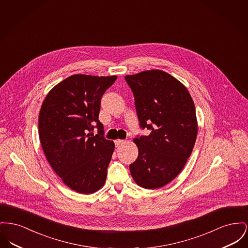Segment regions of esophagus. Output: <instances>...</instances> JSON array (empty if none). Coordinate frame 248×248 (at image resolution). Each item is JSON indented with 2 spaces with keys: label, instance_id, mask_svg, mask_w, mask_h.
<instances>
[{
  "label": "esophagus",
  "instance_id": "obj_1",
  "mask_svg": "<svg viewBox=\"0 0 248 248\" xmlns=\"http://www.w3.org/2000/svg\"><path fill=\"white\" fill-rule=\"evenodd\" d=\"M126 141L125 140H115V144H116L117 147L120 145H123V144H124Z\"/></svg>",
  "mask_w": 248,
  "mask_h": 248
}]
</instances>
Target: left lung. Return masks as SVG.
Instances as JSON below:
<instances>
[{
	"label": "left lung",
	"instance_id": "left-lung-1",
	"mask_svg": "<svg viewBox=\"0 0 248 248\" xmlns=\"http://www.w3.org/2000/svg\"><path fill=\"white\" fill-rule=\"evenodd\" d=\"M133 91L140 124L148 136L135 138L139 156L130 165L136 184L156 189L177 177L193 151L198 121L188 90L158 69L125 76Z\"/></svg>",
	"mask_w": 248,
	"mask_h": 248
}]
</instances>
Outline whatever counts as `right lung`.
<instances>
[{"instance_id": "obj_1", "label": "right lung", "mask_w": 248, "mask_h": 248, "mask_svg": "<svg viewBox=\"0 0 248 248\" xmlns=\"http://www.w3.org/2000/svg\"><path fill=\"white\" fill-rule=\"evenodd\" d=\"M117 76L77 74L52 88L41 106L38 132L45 155L65 186L80 194L100 189L115 144L98 120L104 93ZM96 124L99 134L90 131Z\"/></svg>"}]
</instances>
